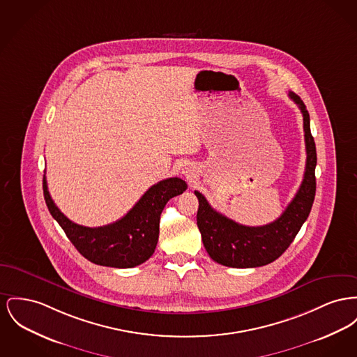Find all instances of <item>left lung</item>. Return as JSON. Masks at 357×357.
Returning a JSON list of instances; mask_svg holds the SVG:
<instances>
[{
  "instance_id": "obj_1",
  "label": "left lung",
  "mask_w": 357,
  "mask_h": 357,
  "mask_svg": "<svg viewBox=\"0 0 357 357\" xmlns=\"http://www.w3.org/2000/svg\"><path fill=\"white\" fill-rule=\"evenodd\" d=\"M289 97L301 109L303 116L307 158L299 190L278 220L263 227L237 224L213 209L199 191H194L199 202L197 225L202 236V243L210 257L218 264L233 268H253L273 263L290 247L310 214L315 197L314 139L310 132L309 112L303 101L293 91H289Z\"/></svg>"
}]
</instances>
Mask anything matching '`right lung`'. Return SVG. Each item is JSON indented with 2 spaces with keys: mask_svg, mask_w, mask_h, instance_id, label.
I'll list each match as a JSON object with an SVG mask.
<instances>
[{
  "mask_svg": "<svg viewBox=\"0 0 357 357\" xmlns=\"http://www.w3.org/2000/svg\"><path fill=\"white\" fill-rule=\"evenodd\" d=\"M188 185L181 178H168L151 186L136 205L119 221L89 228L70 221L54 204L45 175L43 192L51 215L62 227L78 252L94 264L113 268H132L152 256L159 238L160 214L171 198L182 194Z\"/></svg>",
  "mask_w": 357,
  "mask_h": 357,
  "instance_id": "right-lung-1",
  "label": "right lung"
}]
</instances>
